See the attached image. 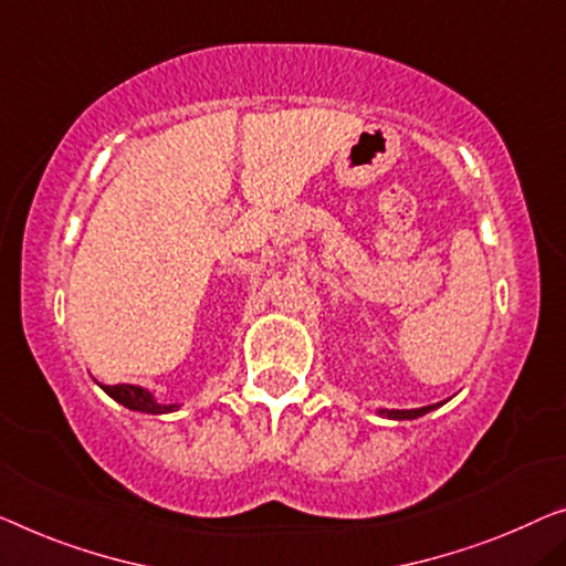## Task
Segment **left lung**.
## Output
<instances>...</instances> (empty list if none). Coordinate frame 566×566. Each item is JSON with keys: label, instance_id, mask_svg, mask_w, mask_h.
Wrapping results in <instances>:
<instances>
[{"label": "left lung", "instance_id": "8db88e82", "mask_svg": "<svg viewBox=\"0 0 566 566\" xmlns=\"http://www.w3.org/2000/svg\"><path fill=\"white\" fill-rule=\"evenodd\" d=\"M444 401L440 403H429V407H419V409H378V415L386 417V419H396V421H403V419H417V417H424L429 411L442 407Z\"/></svg>", "mask_w": 566, "mask_h": 566}]
</instances>
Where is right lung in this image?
Listing matches in <instances>:
<instances>
[{
  "instance_id": "add662e5",
  "label": "right lung",
  "mask_w": 566,
  "mask_h": 566,
  "mask_svg": "<svg viewBox=\"0 0 566 566\" xmlns=\"http://www.w3.org/2000/svg\"><path fill=\"white\" fill-rule=\"evenodd\" d=\"M101 386V384H98ZM114 401H119L122 407L132 409V411H145V415H170V411H177L182 403H163L155 394L142 389V386L134 384H119V386H101Z\"/></svg>"
}]
</instances>
